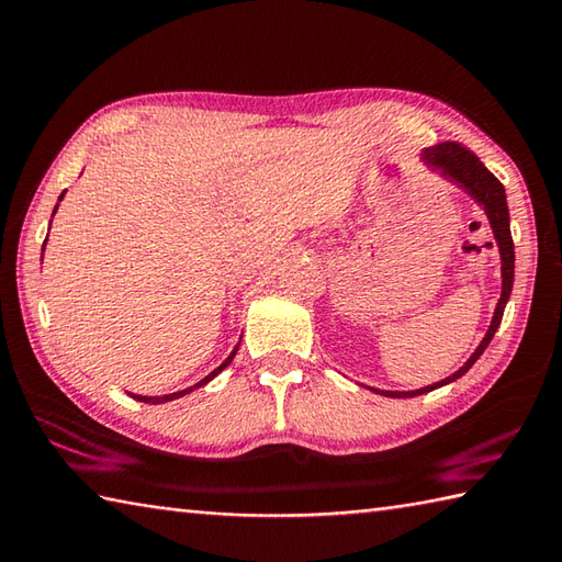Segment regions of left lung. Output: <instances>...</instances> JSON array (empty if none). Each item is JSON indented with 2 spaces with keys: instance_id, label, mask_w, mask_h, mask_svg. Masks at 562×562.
<instances>
[{
  "instance_id": "1",
  "label": "left lung",
  "mask_w": 562,
  "mask_h": 562,
  "mask_svg": "<svg viewBox=\"0 0 562 562\" xmlns=\"http://www.w3.org/2000/svg\"><path fill=\"white\" fill-rule=\"evenodd\" d=\"M420 161L426 164L430 171L440 173V178H446V181H450L452 186H458L462 193H468L474 200V203H477L484 210L486 222H490L492 235H494V241H496V249H499V259H502V295H499V303H496V308H494L492 323H490V327H486V333L482 337V342L470 355L468 362H464L458 369V372H452L450 376L436 381V384L420 386V389H413V391L372 389L374 394L389 396V398H411V396L428 394V391H436L440 386L452 384V381H458L460 376L468 374L470 367L477 362L484 349L490 347L494 333L499 330L504 308H506V303H509L512 289H514V239H512V227H509L512 220H509V205H506L504 186L496 181L494 173L480 161L477 156L464 149V146H460V144L446 142V144L430 146V149H423Z\"/></svg>"
}]
</instances>
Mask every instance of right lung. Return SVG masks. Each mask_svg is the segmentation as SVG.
I'll return each mask as SVG.
<instances>
[{
	"mask_svg": "<svg viewBox=\"0 0 562 562\" xmlns=\"http://www.w3.org/2000/svg\"><path fill=\"white\" fill-rule=\"evenodd\" d=\"M63 195H66V190H63V193H60V198H58V203H60V200H63ZM56 210H58V205L56 207H53V215H56ZM50 229V227H48ZM44 249H46V241H44ZM237 349H239V345L235 347V349H232V352H229V357L225 359V362H222L217 369H213V372H210L205 379H200L198 381V384H193V386H188V389H183V391H176V394H166V396H139V394H130L132 398H136V401H144V404H166V401H176V398H181V396H186V394H190V391H195V389H200V386H205L207 384V381H213L220 372H222V369H227L229 367V362H232V359H235V355H237Z\"/></svg>",
	"mask_w": 562,
	"mask_h": 562,
	"instance_id": "1",
	"label": "right lung"
}]
</instances>
